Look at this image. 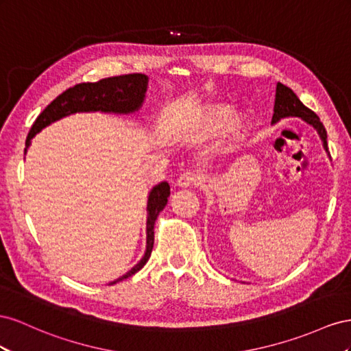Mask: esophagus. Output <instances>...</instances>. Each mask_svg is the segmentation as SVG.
Masks as SVG:
<instances>
[{
  "mask_svg": "<svg viewBox=\"0 0 351 351\" xmlns=\"http://www.w3.org/2000/svg\"><path fill=\"white\" fill-rule=\"evenodd\" d=\"M199 182V175L195 170H185L184 173L179 175L178 178V185L181 186H193Z\"/></svg>",
  "mask_w": 351,
  "mask_h": 351,
  "instance_id": "1",
  "label": "esophagus"
}]
</instances>
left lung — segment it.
Returning <instances> with one entry per match:
<instances>
[{
    "label": "left lung",
    "instance_id": "8db88e82",
    "mask_svg": "<svg viewBox=\"0 0 351 351\" xmlns=\"http://www.w3.org/2000/svg\"><path fill=\"white\" fill-rule=\"evenodd\" d=\"M289 116L302 117V119L306 120L307 123L313 125L317 129L320 138H322L324 147L328 149L326 129H325L324 123L320 122L319 116L313 112V110H310L308 107H306L302 101H300L298 97L294 94V91H293L291 88H288L287 85L278 82L272 122L276 123L278 120H281L282 117H289Z\"/></svg>",
    "mask_w": 351,
    "mask_h": 351
}]
</instances>
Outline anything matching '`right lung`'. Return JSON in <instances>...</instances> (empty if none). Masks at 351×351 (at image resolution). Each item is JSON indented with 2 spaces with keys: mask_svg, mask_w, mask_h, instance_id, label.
Segmentation results:
<instances>
[{
  "mask_svg": "<svg viewBox=\"0 0 351 351\" xmlns=\"http://www.w3.org/2000/svg\"><path fill=\"white\" fill-rule=\"evenodd\" d=\"M148 77L143 73H129L101 79L98 82H84L66 89L60 94L51 104L45 107L44 112L36 117L31 131L26 138V148L31 144V139L56 120L76 112H113V113H131L141 107L144 101V94L147 91ZM26 152V149H25ZM170 195L169 184L160 182L156 185L148 197L147 204V250L145 254L136 266H134L123 276L116 279L113 285L122 279L135 275L141 270L152 256L154 244V223L157 216L167 204V197Z\"/></svg>",
  "mask_w": 351,
  "mask_h": 351,
  "instance_id": "obj_1",
  "label": "right lung"
}]
</instances>
